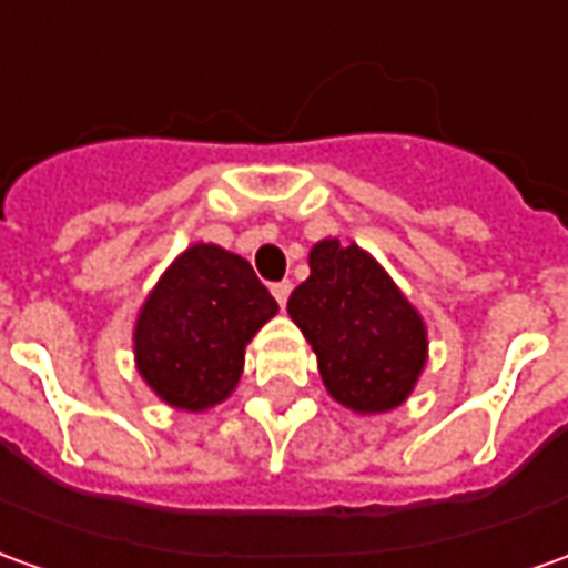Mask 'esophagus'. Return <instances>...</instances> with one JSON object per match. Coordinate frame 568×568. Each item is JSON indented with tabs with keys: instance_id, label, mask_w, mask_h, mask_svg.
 Returning a JSON list of instances; mask_svg holds the SVG:
<instances>
[{
	"instance_id": "1",
	"label": "esophagus",
	"mask_w": 568,
	"mask_h": 568,
	"mask_svg": "<svg viewBox=\"0 0 568 568\" xmlns=\"http://www.w3.org/2000/svg\"><path fill=\"white\" fill-rule=\"evenodd\" d=\"M271 292L273 297H276V304L285 307V301H288V295H292V283H288V280H283V283H273Z\"/></svg>"
}]
</instances>
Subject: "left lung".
I'll list each match as a JSON object with an SVG mask.
<instances>
[{"label":"left lung","instance_id":"left-lung-1","mask_svg":"<svg viewBox=\"0 0 568 568\" xmlns=\"http://www.w3.org/2000/svg\"><path fill=\"white\" fill-rule=\"evenodd\" d=\"M288 316L316 353L328 396L356 415L403 406L427 363V325L366 248L325 236Z\"/></svg>","mask_w":568,"mask_h":568}]
</instances>
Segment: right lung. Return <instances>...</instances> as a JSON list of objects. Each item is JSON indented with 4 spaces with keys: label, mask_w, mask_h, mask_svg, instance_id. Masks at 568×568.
I'll list each match as a JSON object with an SVG mask.
<instances>
[{
    "label": "right lung",
    "mask_w": 568,
    "mask_h": 568,
    "mask_svg": "<svg viewBox=\"0 0 568 568\" xmlns=\"http://www.w3.org/2000/svg\"><path fill=\"white\" fill-rule=\"evenodd\" d=\"M280 304L252 264L215 243L184 248L134 320V368L165 406L209 412L243 378L245 347Z\"/></svg>",
    "instance_id": "add662e5"
}]
</instances>
